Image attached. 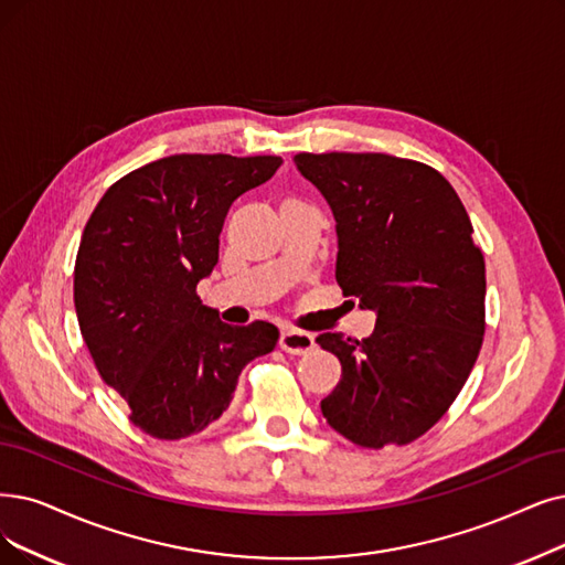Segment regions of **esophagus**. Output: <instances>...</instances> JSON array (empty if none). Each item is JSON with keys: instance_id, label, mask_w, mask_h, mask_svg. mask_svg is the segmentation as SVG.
I'll use <instances>...</instances> for the list:
<instances>
[{"instance_id": "esophagus-1", "label": "esophagus", "mask_w": 565, "mask_h": 565, "mask_svg": "<svg viewBox=\"0 0 565 565\" xmlns=\"http://www.w3.org/2000/svg\"><path fill=\"white\" fill-rule=\"evenodd\" d=\"M280 350H285L287 354H306L308 350L315 348V338L301 329H282L280 331V341H278Z\"/></svg>"}]
</instances>
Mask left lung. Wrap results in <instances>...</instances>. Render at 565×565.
<instances>
[{"label": "left lung", "instance_id": "1", "mask_svg": "<svg viewBox=\"0 0 565 565\" xmlns=\"http://www.w3.org/2000/svg\"><path fill=\"white\" fill-rule=\"evenodd\" d=\"M335 217V280L377 312L369 338L322 333L341 382L322 415L354 445L424 436L455 403L484 341V255L455 188L428 164L382 152H299Z\"/></svg>", "mask_w": 565, "mask_h": 565}]
</instances>
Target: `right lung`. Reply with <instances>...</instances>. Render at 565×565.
Here are the masks:
<instances>
[{
	"instance_id": "obj_1",
	"label": "right lung",
	"mask_w": 565,
	"mask_h": 565,
	"mask_svg": "<svg viewBox=\"0 0 565 565\" xmlns=\"http://www.w3.org/2000/svg\"><path fill=\"white\" fill-rule=\"evenodd\" d=\"M276 154H171L113 183L74 266L83 341L143 434L180 440L230 408L241 371L278 343L255 320L224 324L196 285L217 264L234 201L276 173Z\"/></svg>"
}]
</instances>
